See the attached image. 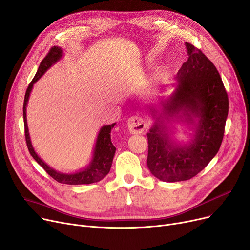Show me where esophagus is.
Instances as JSON below:
<instances>
[{"instance_id":"obj_1","label":"esophagus","mask_w":250,"mask_h":250,"mask_svg":"<svg viewBox=\"0 0 250 250\" xmlns=\"http://www.w3.org/2000/svg\"><path fill=\"white\" fill-rule=\"evenodd\" d=\"M127 125H128L129 131H130L132 134L143 133L145 131V129L146 128L145 120L139 116H132L129 118L127 121Z\"/></svg>"}]
</instances>
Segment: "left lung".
<instances>
[{
    "instance_id": "obj_1",
    "label": "left lung",
    "mask_w": 250,
    "mask_h": 250,
    "mask_svg": "<svg viewBox=\"0 0 250 250\" xmlns=\"http://www.w3.org/2000/svg\"><path fill=\"white\" fill-rule=\"evenodd\" d=\"M185 44L188 57L175 76L173 91L147 105L154 120L146 133L147 168L168 183L191 179L214 158L229 112L228 94L216 67L201 50ZM178 125L192 131L187 142L174 137Z\"/></svg>"
}]
</instances>
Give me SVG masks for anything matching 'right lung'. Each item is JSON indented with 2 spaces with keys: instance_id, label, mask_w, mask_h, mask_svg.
<instances>
[{
  "instance_id": "1",
  "label": "right lung",
  "mask_w": 250,
  "mask_h": 250,
  "mask_svg": "<svg viewBox=\"0 0 250 250\" xmlns=\"http://www.w3.org/2000/svg\"><path fill=\"white\" fill-rule=\"evenodd\" d=\"M63 54L64 53H63L62 48L58 46H54L53 48H51L47 56L43 59L42 62L40 63L36 76L34 77L33 81L28 85L26 89L24 103H23V121H24L26 145H27L29 153H31L32 157L36 160L38 164L41 165L45 169L46 172L52 178H54L56 182L61 184H66V185H89V184H93V183L102 181V179L109 172V169H111L113 159L116 153V147L114 146L111 141V131L113 127L116 125V123H113L111 125H104L99 129L90 162H89V164L83 169H80L78 171L69 172V173L57 171L52 167H50L48 164H46L36 153L35 148L32 145L31 136H29V133H28L27 120H26V105L29 99V95H31V92H32V89L35 83L38 81V80L41 79V77H43V75L50 67L61 61V59L63 57Z\"/></svg>"
}]
</instances>
